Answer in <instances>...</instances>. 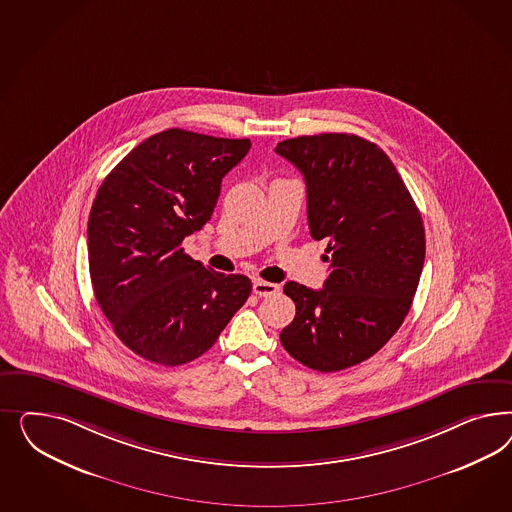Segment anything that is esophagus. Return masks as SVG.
<instances>
[{
  "label": "esophagus",
  "mask_w": 512,
  "mask_h": 512,
  "mask_svg": "<svg viewBox=\"0 0 512 512\" xmlns=\"http://www.w3.org/2000/svg\"><path fill=\"white\" fill-rule=\"evenodd\" d=\"M279 287L276 283L263 281V279H253V293L257 296H270L278 293Z\"/></svg>",
  "instance_id": "1"
}]
</instances>
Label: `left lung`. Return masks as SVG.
<instances>
[{"instance_id": "1", "label": "left lung", "mask_w": 512, "mask_h": 512, "mask_svg": "<svg viewBox=\"0 0 512 512\" xmlns=\"http://www.w3.org/2000/svg\"><path fill=\"white\" fill-rule=\"evenodd\" d=\"M276 154L304 174L313 240H326L330 274L313 291L287 281L296 306L279 334L317 372L375 355L402 326L419 287L426 238L419 208L388 155L347 133L281 140Z\"/></svg>"}]
</instances>
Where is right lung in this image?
<instances>
[{"label": "right lung", "mask_w": 512, "mask_h": 512, "mask_svg": "<svg viewBox=\"0 0 512 512\" xmlns=\"http://www.w3.org/2000/svg\"><path fill=\"white\" fill-rule=\"evenodd\" d=\"M251 148L167 129L140 142L99 187L88 219L93 293L116 336L161 366L201 357L244 306L251 281L204 268L182 242L212 217L221 180Z\"/></svg>", "instance_id": "1"}]
</instances>
